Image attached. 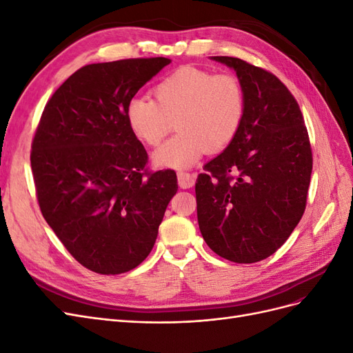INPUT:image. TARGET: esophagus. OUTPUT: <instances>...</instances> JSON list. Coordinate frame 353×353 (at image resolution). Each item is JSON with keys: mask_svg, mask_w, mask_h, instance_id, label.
<instances>
[{"mask_svg": "<svg viewBox=\"0 0 353 353\" xmlns=\"http://www.w3.org/2000/svg\"><path fill=\"white\" fill-rule=\"evenodd\" d=\"M196 183V178L185 172V170H179L178 172V184L181 188H191Z\"/></svg>", "mask_w": 353, "mask_h": 353, "instance_id": "esophagus-1", "label": "esophagus"}]
</instances>
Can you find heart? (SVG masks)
I'll return each mask as SVG.
<instances>
[{"label":"heart","mask_w":353,"mask_h":353,"mask_svg":"<svg viewBox=\"0 0 353 353\" xmlns=\"http://www.w3.org/2000/svg\"><path fill=\"white\" fill-rule=\"evenodd\" d=\"M153 100L132 99L125 121L132 135L156 147L175 122L178 134L153 154L157 166L184 169L206 153H218L237 137L245 112V94L232 73L183 66L153 88Z\"/></svg>","instance_id":"heart-1"}]
</instances>
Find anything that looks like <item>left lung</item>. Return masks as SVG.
I'll list each match as a JSON object with an SVG mask.
<instances>
[{"mask_svg":"<svg viewBox=\"0 0 353 353\" xmlns=\"http://www.w3.org/2000/svg\"><path fill=\"white\" fill-rule=\"evenodd\" d=\"M232 68L245 94L234 141L197 176L203 239L221 258L253 263L275 253L301 221L312 172V150L301 108L274 73L237 57Z\"/></svg>","mask_w":353,"mask_h":353,"instance_id":"left-lung-1","label":"left lung"}]
</instances>
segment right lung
<instances>
[{"mask_svg": "<svg viewBox=\"0 0 353 353\" xmlns=\"http://www.w3.org/2000/svg\"><path fill=\"white\" fill-rule=\"evenodd\" d=\"M165 57L94 63L47 101L30 168L48 225L82 266L103 275L134 270L152 252L176 174L147 168L125 121L126 104L162 70Z\"/></svg>", "mask_w": 353, "mask_h": 353, "instance_id": "right-lung-1", "label": "right lung"}]
</instances>
